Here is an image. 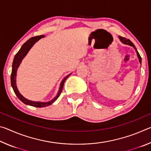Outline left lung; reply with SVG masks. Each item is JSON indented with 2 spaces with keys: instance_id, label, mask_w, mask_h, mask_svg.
I'll list each match as a JSON object with an SVG mask.
<instances>
[{
  "instance_id": "1",
  "label": "left lung",
  "mask_w": 151,
  "mask_h": 151,
  "mask_svg": "<svg viewBox=\"0 0 151 151\" xmlns=\"http://www.w3.org/2000/svg\"><path fill=\"white\" fill-rule=\"evenodd\" d=\"M119 39H120V40H121V41L122 43H124V44H126V45H129L130 46H132V47H133L135 48V49L137 50V48H136V47H135V46L134 45L133 43H132L129 39H127L124 37H121V36H119ZM137 53L138 58H139V62H140V64H141V57H140L139 52H138L137 50Z\"/></svg>"
}]
</instances>
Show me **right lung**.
Listing matches in <instances>:
<instances>
[{"label":"right lung","mask_w":151,"mask_h":151,"mask_svg":"<svg viewBox=\"0 0 151 151\" xmlns=\"http://www.w3.org/2000/svg\"><path fill=\"white\" fill-rule=\"evenodd\" d=\"M42 37H45V36L44 35L36 36V37L30 38V39L28 40L26 42H24V44L22 45L21 48H20V49L19 50V52H18L14 56L13 63H12V73H11V86H12V88H13L14 93L16 94V95L17 96L18 98L19 99V100L21 101L22 103H24L25 104H28V105L32 106L35 107H39V108L49 106L51 104H52L53 103H54L56 100H57V99H58V97L60 96L61 92H62V91H63L65 81H66V79L70 76V75L66 76V77L63 79V81L61 82L59 91H58L57 96H56L55 98L53 99V100L50 101L49 102H47V103H40V102H35V101H31L28 100V99H25L24 97L19 93V91H18L17 85H16V76H17V68H18V67H19V66L20 65V63H21L22 59L25 57V55L27 54V52H29V50L30 49V48L32 47L33 45H34L36 42L38 41V40L41 39V38H42Z\"/></svg>","instance_id":"obj_1"}]
</instances>
